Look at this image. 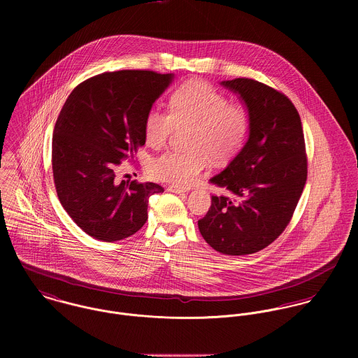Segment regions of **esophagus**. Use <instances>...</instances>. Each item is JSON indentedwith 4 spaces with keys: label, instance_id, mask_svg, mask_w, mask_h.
<instances>
[{
    "label": "esophagus",
    "instance_id": "esophagus-1",
    "mask_svg": "<svg viewBox=\"0 0 358 358\" xmlns=\"http://www.w3.org/2000/svg\"><path fill=\"white\" fill-rule=\"evenodd\" d=\"M168 192H171V193H175V194H183V193H187L189 190H186V189H182V187H178V186H173V185H171V186H168Z\"/></svg>",
    "mask_w": 358,
    "mask_h": 358
}]
</instances>
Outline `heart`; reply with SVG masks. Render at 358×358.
Wrapping results in <instances>:
<instances>
[{
    "mask_svg": "<svg viewBox=\"0 0 358 358\" xmlns=\"http://www.w3.org/2000/svg\"><path fill=\"white\" fill-rule=\"evenodd\" d=\"M169 111L158 106L149 108L143 121L146 143L164 146L176 127L192 125L186 152L166 150L152 162L154 176L179 186L192 185L208 164V157L222 162L243 146L251 125L248 107L229 98L204 81H187L169 96Z\"/></svg>",
    "mask_w": 358,
    "mask_h": 358,
    "instance_id": "heart-1",
    "label": "heart"
}]
</instances>
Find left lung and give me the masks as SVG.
I'll return each instance as SVG.
<instances>
[{
    "mask_svg": "<svg viewBox=\"0 0 358 358\" xmlns=\"http://www.w3.org/2000/svg\"><path fill=\"white\" fill-rule=\"evenodd\" d=\"M250 110V136L241 152L209 179L220 190L199 229L224 255H250L288 226L307 179L305 136L298 110L284 94L251 78L222 81Z\"/></svg>",
    "mask_w": 358,
    "mask_h": 358,
    "instance_id": "8db88e82",
    "label": "left lung"
}]
</instances>
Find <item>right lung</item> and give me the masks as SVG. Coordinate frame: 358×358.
<instances>
[{"label": "right lung", "instance_id": "obj_1", "mask_svg": "<svg viewBox=\"0 0 358 358\" xmlns=\"http://www.w3.org/2000/svg\"><path fill=\"white\" fill-rule=\"evenodd\" d=\"M173 74L150 70L102 73L77 85L63 104L52 136V171L59 201L88 236L131 237L148 220L152 182L121 183L115 168L146 143L145 115Z\"/></svg>", "mask_w": 358, "mask_h": 358}]
</instances>
